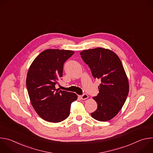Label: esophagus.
Masks as SVG:
<instances>
[{"label": "esophagus", "mask_w": 153, "mask_h": 153, "mask_svg": "<svg viewBox=\"0 0 153 153\" xmlns=\"http://www.w3.org/2000/svg\"><path fill=\"white\" fill-rule=\"evenodd\" d=\"M80 98H81L82 99H83V100H85V99H86L88 97V96L86 94H83L82 95L80 96Z\"/></svg>", "instance_id": "1"}]
</instances>
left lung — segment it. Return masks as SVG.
<instances>
[{
  "mask_svg": "<svg viewBox=\"0 0 153 153\" xmlns=\"http://www.w3.org/2000/svg\"><path fill=\"white\" fill-rule=\"evenodd\" d=\"M88 65L94 78L100 80L99 93L93 97L97 110L91 113L99 121L113 119L121 110L129 93V84L123 65L116 54L102 48L87 50L80 53Z\"/></svg>",
  "mask_w": 153,
  "mask_h": 153,
  "instance_id": "1",
  "label": "left lung"
}]
</instances>
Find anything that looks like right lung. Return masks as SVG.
I'll list each match as a JSON object with an SVG mask.
<instances>
[{"label": "right lung", "instance_id": "obj_1", "mask_svg": "<svg viewBox=\"0 0 153 153\" xmlns=\"http://www.w3.org/2000/svg\"><path fill=\"white\" fill-rule=\"evenodd\" d=\"M73 51L47 50L33 61L29 68L26 85L31 103L43 119L60 122L70 115L71 103L77 100L73 93L56 89L63 74V64L74 54Z\"/></svg>", "mask_w": 153, "mask_h": 153}]
</instances>
